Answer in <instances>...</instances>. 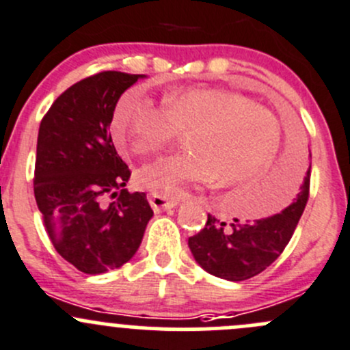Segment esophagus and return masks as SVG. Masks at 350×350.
Masks as SVG:
<instances>
[{
    "instance_id": "obj_1",
    "label": "esophagus",
    "mask_w": 350,
    "mask_h": 350,
    "mask_svg": "<svg viewBox=\"0 0 350 350\" xmlns=\"http://www.w3.org/2000/svg\"><path fill=\"white\" fill-rule=\"evenodd\" d=\"M149 203H150V206H152L155 211L171 210V208L178 206V201H176V200H169V198L161 196V195H150L149 196Z\"/></svg>"
}]
</instances>
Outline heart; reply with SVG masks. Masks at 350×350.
<instances>
[{
  "mask_svg": "<svg viewBox=\"0 0 350 350\" xmlns=\"http://www.w3.org/2000/svg\"><path fill=\"white\" fill-rule=\"evenodd\" d=\"M111 133L120 149L140 155L186 135L189 152L137 171L140 188L181 198L196 186L217 181L235 188L262 174L280 142V122L271 109L234 91H178L157 107L140 90H130L116 103Z\"/></svg>",
  "mask_w": 350,
  "mask_h": 350,
  "instance_id": "obj_1",
  "label": "heart"
}]
</instances>
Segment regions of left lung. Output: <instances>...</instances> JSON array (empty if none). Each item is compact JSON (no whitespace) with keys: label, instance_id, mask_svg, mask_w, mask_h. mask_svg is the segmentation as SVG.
<instances>
[{"label":"left lung","instance_id":"obj_1","mask_svg":"<svg viewBox=\"0 0 350 350\" xmlns=\"http://www.w3.org/2000/svg\"><path fill=\"white\" fill-rule=\"evenodd\" d=\"M310 167L291 203L280 213L254 221H239V218H234L230 224L208 215L203 230L188 241L196 262L206 273L227 281H245L269 267L291 241L305 210L310 189ZM291 178L289 169H281L271 185L283 188L286 179L289 181Z\"/></svg>","mask_w":350,"mask_h":350}]
</instances>
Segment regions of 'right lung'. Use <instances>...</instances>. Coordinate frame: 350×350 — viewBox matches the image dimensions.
Segmentation results:
<instances>
[{
    "instance_id": "add662e5",
    "label": "right lung",
    "mask_w": 350,
    "mask_h": 350,
    "mask_svg": "<svg viewBox=\"0 0 350 350\" xmlns=\"http://www.w3.org/2000/svg\"><path fill=\"white\" fill-rule=\"evenodd\" d=\"M144 74L105 70L72 84L38 129L33 191L52 245L76 269L103 274L139 250L154 211L125 189L130 169L109 123L120 96Z\"/></svg>"
}]
</instances>
